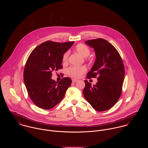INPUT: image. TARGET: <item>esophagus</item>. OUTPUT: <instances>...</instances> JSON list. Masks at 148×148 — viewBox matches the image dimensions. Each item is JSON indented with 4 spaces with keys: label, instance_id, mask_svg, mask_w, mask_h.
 Returning <instances> with one entry per match:
<instances>
[{
    "label": "esophagus",
    "instance_id": "esophagus-1",
    "mask_svg": "<svg viewBox=\"0 0 148 148\" xmlns=\"http://www.w3.org/2000/svg\"><path fill=\"white\" fill-rule=\"evenodd\" d=\"M79 80H77V79H72V82L73 83H76V82H77Z\"/></svg>",
    "mask_w": 148,
    "mask_h": 148
}]
</instances>
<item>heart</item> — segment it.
Segmentation results:
<instances>
[{"label":"heart","mask_w":148,"mask_h":148,"mask_svg":"<svg viewBox=\"0 0 148 148\" xmlns=\"http://www.w3.org/2000/svg\"><path fill=\"white\" fill-rule=\"evenodd\" d=\"M75 51L79 53L82 57L85 58V60H88L87 58L90 52L89 48L85 44L80 43L75 47ZM69 53L68 52L64 53L62 58V62L65 64L68 63ZM86 68L85 66H71L66 69V73L71 77L74 78H79L86 72Z\"/></svg>","instance_id":"1"}]
</instances>
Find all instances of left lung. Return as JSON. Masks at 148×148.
<instances>
[{"mask_svg":"<svg viewBox=\"0 0 148 148\" xmlns=\"http://www.w3.org/2000/svg\"><path fill=\"white\" fill-rule=\"evenodd\" d=\"M85 43L94 48L96 58L86 78L97 79L96 84L84 80L85 100L97 111L102 112L114 106L121 95L125 69L123 60L115 47L105 39L99 38Z\"/></svg>","mask_w":148,"mask_h":148,"instance_id":"obj_1","label":"left lung"}]
</instances>
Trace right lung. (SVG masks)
Returning <instances> with one entry per match:
<instances>
[{
  "label": "right lung",
  "mask_w": 148,
  "mask_h": 148,
  "mask_svg": "<svg viewBox=\"0 0 148 148\" xmlns=\"http://www.w3.org/2000/svg\"><path fill=\"white\" fill-rule=\"evenodd\" d=\"M74 42L63 43L50 40L36 47L25 65L23 79L32 102L43 109H50L60 102L72 83L69 77L59 83L51 79L52 72L62 69L63 54Z\"/></svg>",
  "instance_id": "right-lung-1"
}]
</instances>
